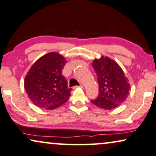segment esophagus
<instances>
[{"instance_id": "34e87169", "label": "esophagus", "mask_w": 156, "mask_h": 156, "mask_svg": "<svg viewBox=\"0 0 156 156\" xmlns=\"http://www.w3.org/2000/svg\"><path fill=\"white\" fill-rule=\"evenodd\" d=\"M76 87H80V88H83V85L80 84L79 86H76Z\"/></svg>"}]
</instances>
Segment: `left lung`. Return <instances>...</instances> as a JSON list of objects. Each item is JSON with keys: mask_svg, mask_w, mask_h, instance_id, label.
Instances as JSON below:
<instances>
[{"mask_svg": "<svg viewBox=\"0 0 156 156\" xmlns=\"http://www.w3.org/2000/svg\"><path fill=\"white\" fill-rule=\"evenodd\" d=\"M92 66L98 77L99 93L90 101L101 109H115L125 101L130 89L125 73L115 61L107 57L95 59Z\"/></svg>", "mask_w": 156, "mask_h": 156, "instance_id": "left-lung-1", "label": "left lung"}]
</instances>
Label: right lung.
<instances>
[{"mask_svg":"<svg viewBox=\"0 0 156 156\" xmlns=\"http://www.w3.org/2000/svg\"><path fill=\"white\" fill-rule=\"evenodd\" d=\"M66 62L59 53L50 52L33 64L25 77L24 88L34 105L52 110L68 101L72 89L62 76Z\"/></svg>","mask_w":156,"mask_h":156,"instance_id":"1","label":"right lung"}]
</instances>
